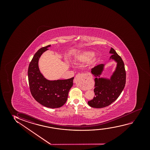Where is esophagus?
Masks as SVG:
<instances>
[{
	"instance_id": "obj_1",
	"label": "esophagus",
	"mask_w": 150,
	"mask_h": 150,
	"mask_svg": "<svg viewBox=\"0 0 150 150\" xmlns=\"http://www.w3.org/2000/svg\"><path fill=\"white\" fill-rule=\"evenodd\" d=\"M91 77L88 74H78L75 76L74 79V82L76 83L78 80L81 81L83 86H86V88H90V80Z\"/></svg>"
}]
</instances>
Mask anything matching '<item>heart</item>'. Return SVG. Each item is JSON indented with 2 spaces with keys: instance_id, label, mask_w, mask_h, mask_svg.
I'll return each instance as SVG.
<instances>
[{
  "instance_id": "heart-1",
  "label": "heart",
  "mask_w": 150,
  "mask_h": 150,
  "mask_svg": "<svg viewBox=\"0 0 150 150\" xmlns=\"http://www.w3.org/2000/svg\"><path fill=\"white\" fill-rule=\"evenodd\" d=\"M94 56V53L93 52L88 51L83 52L76 57V60L80 62H88L92 59Z\"/></svg>"
}]
</instances>
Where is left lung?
Here are the masks:
<instances>
[{
    "label": "left lung",
    "mask_w": 150,
    "mask_h": 150,
    "mask_svg": "<svg viewBox=\"0 0 150 150\" xmlns=\"http://www.w3.org/2000/svg\"><path fill=\"white\" fill-rule=\"evenodd\" d=\"M110 53L112 54L110 59L117 62L116 70L110 79L97 77H100L102 73L104 64H98L91 70L92 74L96 77L94 89L95 96L88 103L92 108H102L109 106L118 98L125 86L126 72L123 60L112 47Z\"/></svg>",
    "instance_id": "1"
}]
</instances>
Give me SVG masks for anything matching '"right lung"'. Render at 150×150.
Wrapping results in <instances>:
<instances>
[{
	"label": "right lung",
	"mask_w": 150,
	"mask_h": 150,
	"mask_svg": "<svg viewBox=\"0 0 150 150\" xmlns=\"http://www.w3.org/2000/svg\"><path fill=\"white\" fill-rule=\"evenodd\" d=\"M50 46L41 47L35 54L29 64L28 75L30 90L34 98L43 106L54 109L62 107L66 103L74 77L65 80H49L42 75L38 67V60Z\"/></svg>",
	"instance_id": "1"
}]
</instances>
